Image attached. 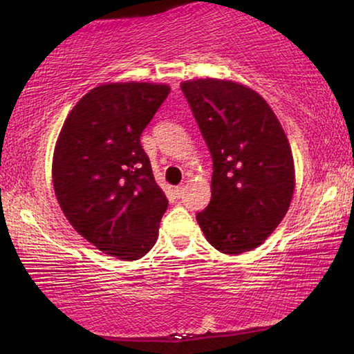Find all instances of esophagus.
Returning a JSON list of instances; mask_svg holds the SVG:
<instances>
[{"label":"esophagus","instance_id":"34e87169","mask_svg":"<svg viewBox=\"0 0 354 354\" xmlns=\"http://www.w3.org/2000/svg\"><path fill=\"white\" fill-rule=\"evenodd\" d=\"M175 195L178 196V198H181V196L184 195V185H178V187H175Z\"/></svg>","mask_w":354,"mask_h":354}]
</instances>
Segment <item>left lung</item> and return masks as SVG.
Returning a JSON list of instances; mask_svg holds the SVG:
<instances>
[{
	"instance_id": "obj_1",
	"label": "left lung",
	"mask_w": 354,
	"mask_h": 354,
	"mask_svg": "<svg viewBox=\"0 0 354 354\" xmlns=\"http://www.w3.org/2000/svg\"><path fill=\"white\" fill-rule=\"evenodd\" d=\"M211 151V203L196 221L225 254L259 247L289 211L295 165L287 136L259 93L234 81L181 82Z\"/></svg>"
}]
</instances>
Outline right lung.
I'll use <instances>...</instances> for the list:
<instances>
[{
  "instance_id": "1",
  "label": "right lung",
  "mask_w": 354,
  "mask_h": 354,
  "mask_svg": "<svg viewBox=\"0 0 354 354\" xmlns=\"http://www.w3.org/2000/svg\"><path fill=\"white\" fill-rule=\"evenodd\" d=\"M170 87L101 84L65 118L53 154L59 206L77 234L107 256L137 261L154 247L169 201L140 136Z\"/></svg>"
}]
</instances>
